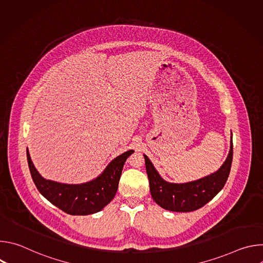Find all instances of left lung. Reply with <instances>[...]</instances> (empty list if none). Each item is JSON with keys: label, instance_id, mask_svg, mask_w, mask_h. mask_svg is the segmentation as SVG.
Segmentation results:
<instances>
[{"label": "left lung", "instance_id": "left-lung-1", "mask_svg": "<svg viewBox=\"0 0 263 263\" xmlns=\"http://www.w3.org/2000/svg\"><path fill=\"white\" fill-rule=\"evenodd\" d=\"M144 156L149 191L153 200L162 208L176 212L195 211L211 201L226 184L233 158V142L231 139L230 152L220 168L205 178L184 184L164 181L152 162Z\"/></svg>", "mask_w": 263, "mask_h": 263}]
</instances>
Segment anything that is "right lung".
<instances>
[{
  "instance_id": "obj_1",
  "label": "right lung",
  "mask_w": 263,
  "mask_h": 263,
  "mask_svg": "<svg viewBox=\"0 0 263 263\" xmlns=\"http://www.w3.org/2000/svg\"><path fill=\"white\" fill-rule=\"evenodd\" d=\"M133 149L112 160L97 179L80 184L68 185L44 179L34 167L27 149V159L32 179L40 193L53 205L71 215H87L102 210L115 198L122 171Z\"/></svg>"
}]
</instances>
